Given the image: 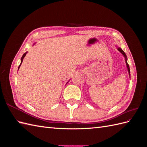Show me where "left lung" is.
I'll return each instance as SVG.
<instances>
[{
  "label": "left lung",
  "mask_w": 147,
  "mask_h": 147,
  "mask_svg": "<svg viewBox=\"0 0 147 147\" xmlns=\"http://www.w3.org/2000/svg\"><path fill=\"white\" fill-rule=\"evenodd\" d=\"M118 51H120L121 52L122 54H123V55L125 57V59H126V65H127V70H128V72H129V77H130V69H129V64H128V63H127V57H126V54H125V53H124L123 51V50L121 48H118Z\"/></svg>",
  "instance_id": "obj_1"
}]
</instances>
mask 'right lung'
Instances as JSON below:
<instances>
[{"label": "right lung", "instance_id": "obj_1", "mask_svg": "<svg viewBox=\"0 0 147 147\" xmlns=\"http://www.w3.org/2000/svg\"><path fill=\"white\" fill-rule=\"evenodd\" d=\"M26 53H24V54L23 55V56H22V57H21V64H20V65H19V67H18V69H19V68H20V67L21 66V63H22V62H23V59H24V57H25V56H26Z\"/></svg>", "mask_w": 147, "mask_h": 147}]
</instances>
